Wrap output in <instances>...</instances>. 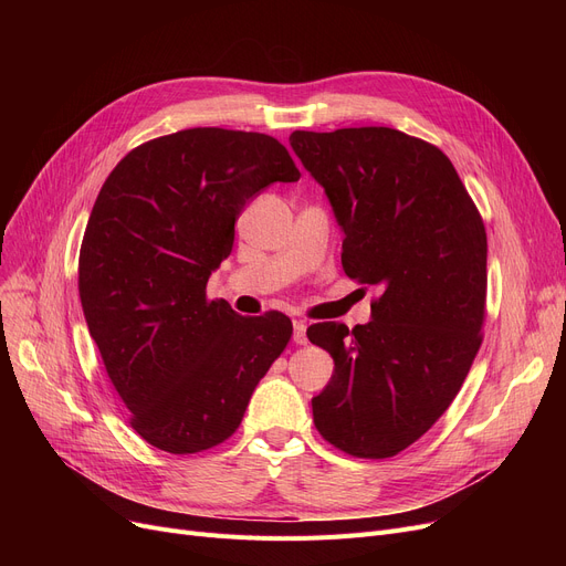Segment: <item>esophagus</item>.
<instances>
[{"label": "esophagus", "mask_w": 566, "mask_h": 566, "mask_svg": "<svg viewBox=\"0 0 566 566\" xmlns=\"http://www.w3.org/2000/svg\"><path fill=\"white\" fill-rule=\"evenodd\" d=\"M293 342L301 346L307 344V325L303 321H293Z\"/></svg>", "instance_id": "obj_1"}]
</instances>
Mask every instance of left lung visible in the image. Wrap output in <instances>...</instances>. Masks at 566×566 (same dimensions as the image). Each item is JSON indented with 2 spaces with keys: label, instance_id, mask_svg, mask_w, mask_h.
Returning <instances> with one entry per match:
<instances>
[{
  "label": "left lung",
  "instance_id": "8db88e82",
  "mask_svg": "<svg viewBox=\"0 0 566 566\" xmlns=\"http://www.w3.org/2000/svg\"><path fill=\"white\" fill-rule=\"evenodd\" d=\"M289 142L346 233L344 273L378 289L367 325L307 328L335 360L314 424L350 457L390 459L450 408L482 346L484 220L452 160L420 137L365 126Z\"/></svg>",
  "mask_w": 566,
  "mask_h": 566
}]
</instances>
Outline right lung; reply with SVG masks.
I'll list each match as a JSON object with an SVG mask.
<instances>
[{"label": "right lung", "mask_w": 566, "mask_h": 566, "mask_svg": "<svg viewBox=\"0 0 566 566\" xmlns=\"http://www.w3.org/2000/svg\"><path fill=\"white\" fill-rule=\"evenodd\" d=\"M298 178L275 137L224 128L148 139L105 178L77 289L130 427L154 448L197 454L231 438L286 348L289 316H241L208 298L206 284L233 248L245 203Z\"/></svg>", "instance_id": "add662e5"}]
</instances>
